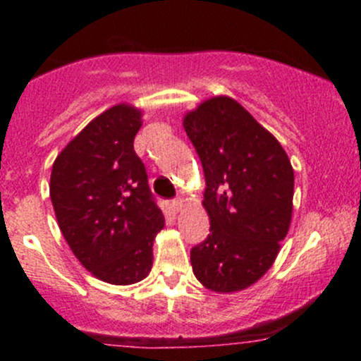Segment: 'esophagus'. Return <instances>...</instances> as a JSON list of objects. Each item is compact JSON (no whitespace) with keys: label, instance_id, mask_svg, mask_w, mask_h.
Segmentation results:
<instances>
[{"label":"esophagus","instance_id":"obj_1","mask_svg":"<svg viewBox=\"0 0 361 361\" xmlns=\"http://www.w3.org/2000/svg\"><path fill=\"white\" fill-rule=\"evenodd\" d=\"M183 204H185L183 199L178 197V199H173V201H171V207H173L174 211H180L181 207H183Z\"/></svg>","mask_w":361,"mask_h":361}]
</instances>
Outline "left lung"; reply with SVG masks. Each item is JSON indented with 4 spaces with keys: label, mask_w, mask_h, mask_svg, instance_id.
<instances>
[{
    "label": "left lung",
    "mask_w": 361,
    "mask_h": 361,
    "mask_svg": "<svg viewBox=\"0 0 361 361\" xmlns=\"http://www.w3.org/2000/svg\"><path fill=\"white\" fill-rule=\"evenodd\" d=\"M201 159L209 234L190 251L195 278L232 293L271 269L293 209V167L279 141L238 101L211 97L185 115Z\"/></svg>",
    "instance_id": "left-lung-1"
}]
</instances>
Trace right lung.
I'll return each mask as SVG.
<instances>
[{
    "label": "right lung",
    "instance_id": "obj_1",
    "mask_svg": "<svg viewBox=\"0 0 361 361\" xmlns=\"http://www.w3.org/2000/svg\"><path fill=\"white\" fill-rule=\"evenodd\" d=\"M141 111L116 104L92 120L57 155L50 199L80 264L110 285H133L152 271L164 227L145 164L134 152Z\"/></svg>",
    "mask_w": 361,
    "mask_h": 361
}]
</instances>
